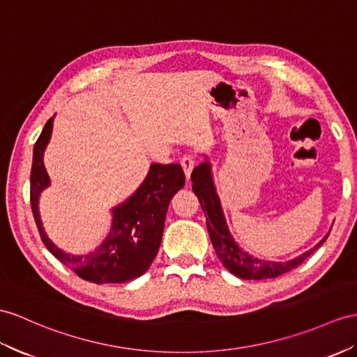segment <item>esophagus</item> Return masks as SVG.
Returning a JSON list of instances; mask_svg holds the SVG:
<instances>
[{
    "label": "esophagus",
    "mask_w": 357,
    "mask_h": 357,
    "mask_svg": "<svg viewBox=\"0 0 357 357\" xmlns=\"http://www.w3.org/2000/svg\"><path fill=\"white\" fill-rule=\"evenodd\" d=\"M195 163H197L195 159L190 158V155H185V158H181V160H180V165H181V168H183L185 176L188 180L190 178V174H192V171L195 168Z\"/></svg>",
    "instance_id": "obj_1"
}]
</instances>
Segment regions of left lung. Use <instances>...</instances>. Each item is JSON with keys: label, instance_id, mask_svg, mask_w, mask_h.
<instances>
[{"label": "left lung", "instance_id": "1", "mask_svg": "<svg viewBox=\"0 0 357 357\" xmlns=\"http://www.w3.org/2000/svg\"><path fill=\"white\" fill-rule=\"evenodd\" d=\"M190 180H192L194 194L197 195L206 215L208 236H211L215 253L222 262V265L227 268L231 274L239 277V279L264 280L274 279V277H279L284 273H288L291 269L297 268L300 264H303L317 248L323 245V242L328 236L327 233V236L323 241H319V244H317V247L306 251V253H303L298 257L288 260V262H268V260L250 256L245 251H242L236 242L233 241L231 234L227 229V224H225L220 198L216 195V190L213 186L211 163L204 162L202 165H198L192 171Z\"/></svg>", "mask_w": 357, "mask_h": 357}]
</instances>
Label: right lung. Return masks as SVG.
Masks as SVG:
<instances>
[{
    "label": "right lung",
    "mask_w": 357,
    "mask_h": 357,
    "mask_svg": "<svg viewBox=\"0 0 357 357\" xmlns=\"http://www.w3.org/2000/svg\"><path fill=\"white\" fill-rule=\"evenodd\" d=\"M53 118L47 121L33 149L30 204L43 245L83 280L93 283H126L142 275L158 255L171 198L185 186L178 163H153L142 185L127 202L113 208L112 229L106 241L86 256H71L51 242L39 218V195L50 185L43 167V151L50 142Z\"/></svg>",
    "instance_id": "obj_1"
}]
</instances>
